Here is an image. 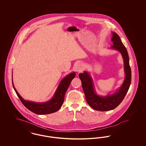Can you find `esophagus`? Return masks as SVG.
Wrapping results in <instances>:
<instances>
[{
    "label": "esophagus",
    "mask_w": 146,
    "mask_h": 146,
    "mask_svg": "<svg viewBox=\"0 0 146 146\" xmlns=\"http://www.w3.org/2000/svg\"><path fill=\"white\" fill-rule=\"evenodd\" d=\"M76 71L79 72L83 70V65L81 63H78L76 66Z\"/></svg>",
    "instance_id": "obj_1"
}]
</instances>
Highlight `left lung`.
Wrapping results in <instances>:
<instances>
[{"mask_svg":"<svg viewBox=\"0 0 146 146\" xmlns=\"http://www.w3.org/2000/svg\"><path fill=\"white\" fill-rule=\"evenodd\" d=\"M111 41L113 42L110 49H114L120 52L124 61L125 79L121 86L114 94L107 96L97 95L94 82L90 73L85 71L80 73L79 76L82 81L86 100L93 109L99 111H108L114 110L120 104L124 98L129 90L131 81V70L129 64V57L127 50L121 42L119 36L116 33L112 32Z\"/></svg>","mask_w":146,"mask_h":146,"instance_id":"8db88e82","label":"left lung"}]
</instances>
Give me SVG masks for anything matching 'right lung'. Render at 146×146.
<instances>
[{"label": "right lung", "instance_id": "right-lung-1", "mask_svg": "<svg viewBox=\"0 0 146 146\" xmlns=\"http://www.w3.org/2000/svg\"><path fill=\"white\" fill-rule=\"evenodd\" d=\"M76 72H72L63 78L59 84L53 97L47 102H35L24 100L15 89L13 81L12 73V83L14 90L17 96L21 100L23 104L28 109L34 113L39 115H44L52 113L58 111L62 105L64 95L67 90L70 83L72 79L76 76Z\"/></svg>", "mask_w": 146, "mask_h": 146}]
</instances>
